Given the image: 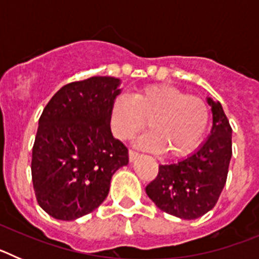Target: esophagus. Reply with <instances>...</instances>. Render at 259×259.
<instances>
[{
    "mask_svg": "<svg viewBox=\"0 0 259 259\" xmlns=\"http://www.w3.org/2000/svg\"><path fill=\"white\" fill-rule=\"evenodd\" d=\"M128 155H130V161H135V159H136L137 158V155H139V153L136 152V150H132V149H130V152H128Z\"/></svg>",
    "mask_w": 259,
    "mask_h": 259,
    "instance_id": "esophagus-1",
    "label": "esophagus"
}]
</instances>
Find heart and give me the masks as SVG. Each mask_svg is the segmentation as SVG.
I'll list each match as a JSON object with an SVG mask.
<instances>
[{"mask_svg": "<svg viewBox=\"0 0 259 259\" xmlns=\"http://www.w3.org/2000/svg\"><path fill=\"white\" fill-rule=\"evenodd\" d=\"M150 132L137 144L153 152L182 157L193 152L206 134L210 111L197 96L172 85H148L130 95H119L110 110L114 136L128 140L146 125Z\"/></svg>", "mask_w": 259, "mask_h": 259, "instance_id": "heart-1", "label": "heart"}]
</instances>
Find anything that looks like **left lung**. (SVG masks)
I'll return each instance as SVG.
<instances>
[{
  "label": "left lung",
  "instance_id": "obj_1",
  "mask_svg": "<svg viewBox=\"0 0 259 259\" xmlns=\"http://www.w3.org/2000/svg\"><path fill=\"white\" fill-rule=\"evenodd\" d=\"M212 127L193 154L171 164H159L145 192L162 211L180 219H197L215 206L227 180L232 157V128L221 102L207 98Z\"/></svg>",
  "mask_w": 259,
  "mask_h": 259
}]
</instances>
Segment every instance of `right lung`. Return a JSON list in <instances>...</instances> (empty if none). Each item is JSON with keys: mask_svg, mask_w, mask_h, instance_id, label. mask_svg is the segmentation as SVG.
Masks as SVG:
<instances>
[{"mask_svg": "<svg viewBox=\"0 0 259 259\" xmlns=\"http://www.w3.org/2000/svg\"><path fill=\"white\" fill-rule=\"evenodd\" d=\"M119 85L111 76L66 84L41 114L32 182L38 205L53 218L75 221L97 209L115 171L128 164V149L110 130Z\"/></svg>", "mask_w": 259, "mask_h": 259, "instance_id": "right-lung-1", "label": "right lung"}]
</instances>
